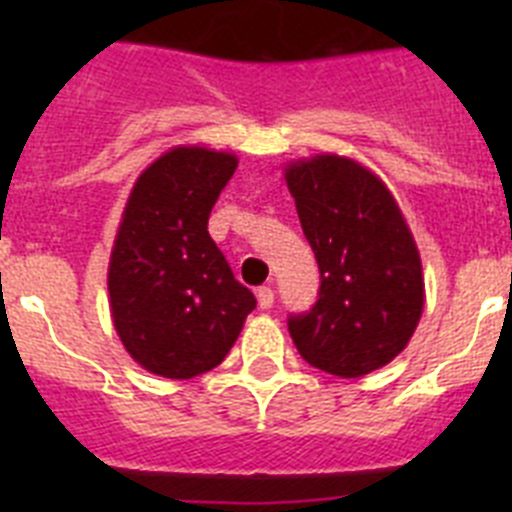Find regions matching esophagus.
<instances>
[{"label": "esophagus", "instance_id": "34e87169", "mask_svg": "<svg viewBox=\"0 0 512 512\" xmlns=\"http://www.w3.org/2000/svg\"><path fill=\"white\" fill-rule=\"evenodd\" d=\"M256 300H259L261 310H269V307L274 305V289L259 287V289H256Z\"/></svg>", "mask_w": 512, "mask_h": 512}]
</instances>
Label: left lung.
I'll list each match as a JSON object with an SVG mask.
<instances>
[{"label":"left lung","instance_id":"left-lung-1","mask_svg":"<svg viewBox=\"0 0 512 512\" xmlns=\"http://www.w3.org/2000/svg\"><path fill=\"white\" fill-rule=\"evenodd\" d=\"M320 269L318 302L287 320L307 364L356 379L390 364L423 315V264L387 184L336 153L284 169Z\"/></svg>","mask_w":512,"mask_h":512}]
</instances>
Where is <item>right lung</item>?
<instances>
[{
	"mask_svg": "<svg viewBox=\"0 0 512 512\" xmlns=\"http://www.w3.org/2000/svg\"><path fill=\"white\" fill-rule=\"evenodd\" d=\"M235 166L228 151L176 146L138 176L122 210L107 271L112 323L125 351L158 377L215 369L256 307L207 233Z\"/></svg>",
	"mask_w": 512,
	"mask_h": 512,
	"instance_id": "obj_1",
	"label": "right lung"
}]
</instances>
